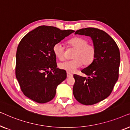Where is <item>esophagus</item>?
<instances>
[{
  "label": "esophagus",
  "mask_w": 130,
  "mask_h": 130,
  "mask_svg": "<svg viewBox=\"0 0 130 130\" xmlns=\"http://www.w3.org/2000/svg\"><path fill=\"white\" fill-rule=\"evenodd\" d=\"M67 77H72V76H73V74L70 73H69V72H67Z\"/></svg>",
  "instance_id": "obj_1"
}]
</instances>
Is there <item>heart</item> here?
Wrapping results in <instances>:
<instances>
[{
    "instance_id": "heart-1",
    "label": "heart",
    "mask_w": 130,
    "mask_h": 130,
    "mask_svg": "<svg viewBox=\"0 0 130 130\" xmlns=\"http://www.w3.org/2000/svg\"><path fill=\"white\" fill-rule=\"evenodd\" d=\"M88 43L86 39L79 37L69 40L67 42L69 47L75 50L72 56L73 59L61 63L59 64L60 68L66 72H74L82 64L85 66L90 65L95 58L96 48L94 45ZM53 52L60 60L64 59L65 48L61 43L58 42L55 44Z\"/></svg>"
}]
</instances>
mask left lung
<instances>
[{"label": "left lung", "instance_id": "8db88e82", "mask_svg": "<svg viewBox=\"0 0 130 130\" xmlns=\"http://www.w3.org/2000/svg\"><path fill=\"white\" fill-rule=\"evenodd\" d=\"M75 34L91 37L96 48L95 60L81 71L88 77L73 75L74 98L82 104L90 105L106 98L112 91L119 76L120 50L111 37L98 28H82Z\"/></svg>", "mask_w": 130, "mask_h": 130}]
</instances>
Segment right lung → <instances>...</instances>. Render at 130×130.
Returning a JSON list of instances; mask_svg holds the SVG:
<instances>
[{
    "label": "right lung",
    "instance_id": "right-lung-1",
    "mask_svg": "<svg viewBox=\"0 0 130 130\" xmlns=\"http://www.w3.org/2000/svg\"><path fill=\"white\" fill-rule=\"evenodd\" d=\"M73 30L40 26L21 40L16 55V77L23 93L35 102L52 100L56 88L66 79V72L57 68L53 47Z\"/></svg>",
    "mask_w": 130,
    "mask_h": 130
}]
</instances>
